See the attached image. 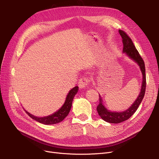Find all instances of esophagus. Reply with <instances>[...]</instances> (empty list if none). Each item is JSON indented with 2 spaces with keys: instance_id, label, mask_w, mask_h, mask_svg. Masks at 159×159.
Instances as JSON below:
<instances>
[{
  "instance_id": "34e87169",
  "label": "esophagus",
  "mask_w": 159,
  "mask_h": 159,
  "mask_svg": "<svg viewBox=\"0 0 159 159\" xmlns=\"http://www.w3.org/2000/svg\"><path fill=\"white\" fill-rule=\"evenodd\" d=\"M90 80L88 78L80 79L79 82V87L80 89H84L89 83Z\"/></svg>"
}]
</instances>
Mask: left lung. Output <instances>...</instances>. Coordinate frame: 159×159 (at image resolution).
I'll use <instances>...</instances> for the list:
<instances>
[{"label": "left lung", "instance_id": "1", "mask_svg": "<svg viewBox=\"0 0 159 159\" xmlns=\"http://www.w3.org/2000/svg\"><path fill=\"white\" fill-rule=\"evenodd\" d=\"M119 34L122 37L123 43V53L127 55L131 60L134 61L139 66L143 75V81L140 88V93L137 98L131 106L123 111H112L107 110L103 103V100L101 95H99V104L97 107V110L100 116L106 122L112 124H118L129 119L137 110L139 105L144 98L146 91V70L145 65L143 58L135 48L131 39L124 31L119 30Z\"/></svg>", "mask_w": 159, "mask_h": 159}]
</instances>
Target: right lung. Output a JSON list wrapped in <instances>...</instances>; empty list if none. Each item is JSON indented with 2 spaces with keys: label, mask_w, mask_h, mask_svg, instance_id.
Returning a JSON list of instances; mask_svg holds the SVG:
<instances>
[{
  "label": "right lung",
  "mask_w": 159,
  "mask_h": 159,
  "mask_svg": "<svg viewBox=\"0 0 159 159\" xmlns=\"http://www.w3.org/2000/svg\"><path fill=\"white\" fill-rule=\"evenodd\" d=\"M79 87L75 86L72 88L67 95L66 97L65 102L64 104L59 110H58L57 111L53 113L52 115H49L46 116H43V117H40V116H37L31 114L28 111H26V113L30 116V117L35 120L46 125H51V124H55L58 122H61L70 113L71 110V107L72 106V102L74 97L75 96L78 92Z\"/></svg>",
  "instance_id": "add662e5"
}]
</instances>
